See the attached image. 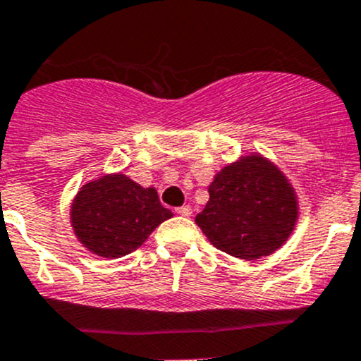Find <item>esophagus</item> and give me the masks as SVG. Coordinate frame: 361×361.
Returning a JSON list of instances; mask_svg holds the SVG:
<instances>
[{
	"mask_svg": "<svg viewBox=\"0 0 361 361\" xmlns=\"http://www.w3.org/2000/svg\"><path fill=\"white\" fill-rule=\"evenodd\" d=\"M176 213L180 214V216H192V207L188 206V204H185V206L178 207Z\"/></svg>",
	"mask_w": 361,
	"mask_h": 361,
	"instance_id": "esophagus-1",
	"label": "esophagus"
}]
</instances>
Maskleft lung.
Listing matches in <instances>:
<instances>
[{
  "mask_svg": "<svg viewBox=\"0 0 361 361\" xmlns=\"http://www.w3.org/2000/svg\"><path fill=\"white\" fill-rule=\"evenodd\" d=\"M298 202L285 174L262 155L225 166L209 185V201L195 224L214 248L257 260L288 241Z\"/></svg>",
  "mask_w": 361,
  "mask_h": 361,
  "instance_id": "1",
  "label": "left lung"
}]
</instances>
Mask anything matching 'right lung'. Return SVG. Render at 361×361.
Masks as SVG:
<instances>
[{
    "mask_svg": "<svg viewBox=\"0 0 361 361\" xmlns=\"http://www.w3.org/2000/svg\"><path fill=\"white\" fill-rule=\"evenodd\" d=\"M171 216L154 187H141L120 173L83 185L71 204L75 235L103 258L133 253Z\"/></svg>",
    "mask_w": 361,
    "mask_h": 361,
    "instance_id": "obj_1",
    "label": "right lung"
}]
</instances>
